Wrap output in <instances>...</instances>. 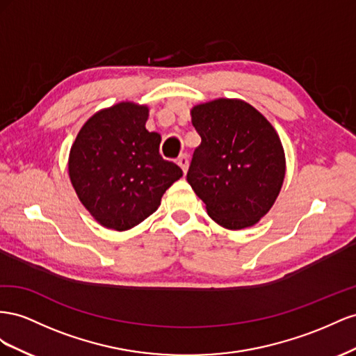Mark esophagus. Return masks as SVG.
Returning a JSON list of instances; mask_svg holds the SVG:
<instances>
[{"label":"esophagus","mask_w":356,"mask_h":356,"mask_svg":"<svg viewBox=\"0 0 356 356\" xmlns=\"http://www.w3.org/2000/svg\"><path fill=\"white\" fill-rule=\"evenodd\" d=\"M177 164L180 165V168L184 170V172H186L188 171V167H189V158H188V155H180L179 158H177Z\"/></svg>","instance_id":"obj_1"}]
</instances>
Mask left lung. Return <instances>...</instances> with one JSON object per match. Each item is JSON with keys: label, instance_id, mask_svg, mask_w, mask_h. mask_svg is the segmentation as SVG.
Masks as SVG:
<instances>
[{"label": "left lung", "instance_id": "left-lung-1", "mask_svg": "<svg viewBox=\"0 0 356 356\" xmlns=\"http://www.w3.org/2000/svg\"><path fill=\"white\" fill-rule=\"evenodd\" d=\"M191 116L201 145L192 155L188 184L220 227L255 225L274 204L285 179V152L276 129L241 99L198 104Z\"/></svg>", "mask_w": 356, "mask_h": 356}]
</instances>
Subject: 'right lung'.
Here are the masks:
<instances>
[{"label":"right lung","instance_id":"right-lung-1","mask_svg":"<svg viewBox=\"0 0 356 356\" xmlns=\"http://www.w3.org/2000/svg\"><path fill=\"white\" fill-rule=\"evenodd\" d=\"M149 108L119 103L99 110L79 131L68 159L79 200L101 225L127 231L156 211L164 192L184 176L159 154Z\"/></svg>","mask_w":356,"mask_h":356}]
</instances>
